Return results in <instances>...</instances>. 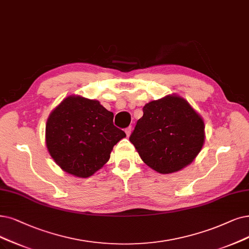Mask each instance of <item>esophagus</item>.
I'll use <instances>...</instances> for the list:
<instances>
[{
  "mask_svg": "<svg viewBox=\"0 0 249 249\" xmlns=\"http://www.w3.org/2000/svg\"><path fill=\"white\" fill-rule=\"evenodd\" d=\"M131 133H132V126H128L125 128V134L127 137L131 136Z\"/></svg>",
  "mask_w": 249,
  "mask_h": 249,
  "instance_id": "1",
  "label": "esophagus"
}]
</instances>
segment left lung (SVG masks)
<instances>
[{"instance_id":"1","label":"left lung","mask_w":249,"mask_h":249,"mask_svg":"<svg viewBox=\"0 0 249 249\" xmlns=\"http://www.w3.org/2000/svg\"><path fill=\"white\" fill-rule=\"evenodd\" d=\"M203 118L184 98L167 95L143 107L130 137L142 160L159 174L193 162L205 141Z\"/></svg>"}]
</instances>
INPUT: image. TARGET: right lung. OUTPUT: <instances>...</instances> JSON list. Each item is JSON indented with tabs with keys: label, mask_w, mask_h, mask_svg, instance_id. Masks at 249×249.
<instances>
[{
	"label": "right lung",
	"mask_w": 249,
	"mask_h": 249,
	"mask_svg": "<svg viewBox=\"0 0 249 249\" xmlns=\"http://www.w3.org/2000/svg\"><path fill=\"white\" fill-rule=\"evenodd\" d=\"M124 137L114 126L111 111L98 100L78 95L62 100L46 124L50 155L62 171L77 178H89L102 168Z\"/></svg>",
	"instance_id": "obj_1"
}]
</instances>
